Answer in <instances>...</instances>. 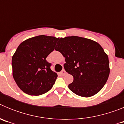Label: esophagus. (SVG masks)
Returning <instances> with one entry per match:
<instances>
[{
    "label": "esophagus",
    "instance_id": "obj_1",
    "mask_svg": "<svg viewBox=\"0 0 124 124\" xmlns=\"http://www.w3.org/2000/svg\"><path fill=\"white\" fill-rule=\"evenodd\" d=\"M66 74V72L64 70L61 71V75H62V76H64Z\"/></svg>",
    "mask_w": 124,
    "mask_h": 124
}]
</instances>
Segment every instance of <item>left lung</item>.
Here are the masks:
<instances>
[{
	"mask_svg": "<svg viewBox=\"0 0 124 124\" xmlns=\"http://www.w3.org/2000/svg\"><path fill=\"white\" fill-rule=\"evenodd\" d=\"M55 50L65 58V71L73 76L68 85L76 94L88 97L97 94L109 78V61L101 46L86 38L73 36L61 38Z\"/></svg>",
	"mask_w": 124,
	"mask_h": 124,
	"instance_id": "1",
	"label": "left lung"
}]
</instances>
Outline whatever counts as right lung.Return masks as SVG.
<instances>
[{
    "label": "right lung",
    "instance_id": "1",
    "mask_svg": "<svg viewBox=\"0 0 124 124\" xmlns=\"http://www.w3.org/2000/svg\"><path fill=\"white\" fill-rule=\"evenodd\" d=\"M58 38L39 35L23 41L12 59L13 77L19 88L30 96L43 94L52 88L58 75L46 57L54 50Z\"/></svg>",
    "mask_w": 124,
    "mask_h": 124
}]
</instances>
